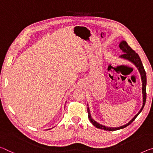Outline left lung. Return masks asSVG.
Returning <instances> with one entry per match:
<instances>
[{
	"label": "left lung",
	"instance_id": "1",
	"mask_svg": "<svg viewBox=\"0 0 153 153\" xmlns=\"http://www.w3.org/2000/svg\"><path fill=\"white\" fill-rule=\"evenodd\" d=\"M119 47L120 49L123 51V54L122 55L120 56V58H122V59H125L126 60H128L131 61V62H133L135 66L137 67L138 70L141 74V77H142V94H143V105L141 108V110H140L139 112H138L136 115H135L134 117L132 118L131 120L129 121V123L126 124L123 126H121L120 127H105V126H103L102 125L99 124L94 121L93 118H91V113H90V110L89 108H88L87 110H88V118H89V120L91 121L92 124H93L94 127H96L97 128L100 129H103L105 131H116V130H118L120 129H123L127 127V126L129 125L131 123L133 120H134L135 118H136L137 116L139 115V114L141 112L142 110H143V108L144 107L145 103H146V71H145L144 66H143L142 62L141 61V59L139 56L136 52L133 50L130 46L128 45V43L125 42V41H122L119 44Z\"/></svg>",
	"mask_w": 153,
	"mask_h": 153
}]
</instances>
